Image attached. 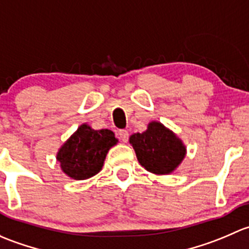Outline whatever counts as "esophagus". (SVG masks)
<instances>
[{"instance_id":"obj_1","label":"esophagus","mask_w":249,"mask_h":249,"mask_svg":"<svg viewBox=\"0 0 249 249\" xmlns=\"http://www.w3.org/2000/svg\"><path fill=\"white\" fill-rule=\"evenodd\" d=\"M117 135H119L120 140L124 142H128V138H129V134H128V132L125 129H121L117 132Z\"/></svg>"}]
</instances>
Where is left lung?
<instances>
[{
    "mask_svg": "<svg viewBox=\"0 0 249 249\" xmlns=\"http://www.w3.org/2000/svg\"><path fill=\"white\" fill-rule=\"evenodd\" d=\"M139 163L153 174H169L182 162L186 148L162 124L151 122L147 130L130 137Z\"/></svg>",
    "mask_w": 249,
    "mask_h": 249,
    "instance_id": "obj_1",
    "label": "left lung"
}]
</instances>
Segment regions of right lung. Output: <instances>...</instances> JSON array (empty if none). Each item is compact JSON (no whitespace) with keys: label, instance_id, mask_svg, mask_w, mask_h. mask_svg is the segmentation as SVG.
Instances as JSON below:
<instances>
[{"label":"right lung","instance_id":"1","mask_svg":"<svg viewBox=\"0 0 249 249\" xmlns=\"http://www.w3.org/2000/svg\"><path fill=\"white\" fill-rule=\"evenodd\" d=\"M116 142L111 130H94L83 124L58 151L57 160L71 178L85 180L99 173L107 151Z\"/></svg>","mask_w":249,"mask_h":249}]
</instances>
